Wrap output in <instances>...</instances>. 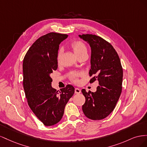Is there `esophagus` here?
Returning <instances> with one entry per match:
<instances>
[{"instance_id": "obj_1", "label": "esophagus", "mask_w": 147, "mask_h": 147, "mask_svg": "<svg viewBox=\"0 0 147 147\" xmlns=\"http://www.w3.org/2000/svg\"><path fill=\"white\" fill-rule=\"evenodd\" d=\"M81 92V90L80 88H75V94H80V93Z\"/></svg>"}]
</instances>
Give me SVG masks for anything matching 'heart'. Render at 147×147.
Instances as JSON below:
<instances>
[{"label": "heart", "mask_w": 147, "mask_h": 147, "mask_svg": "<svg viewBox=\"0 0 147 147\" xmlns=\"http://www.w3.org/2000/svg\"><path fill=\"white\" fill-rule=\"evenodd\" d=\"M71 47L72 48L75 54L77 56L81 55L84 53H86L88 51V49L86 46L85 45L83 42L82 41H75L71 44ZM62 55V49H59V51H57V60L59 61ZM82 74L80 72H72L70 75V78L74 82H78V77L81 76Z\"/></svg>", "instance_id": "obj_1"}]
</instances>
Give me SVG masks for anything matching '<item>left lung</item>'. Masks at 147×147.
<instances>
[{"mask_svg": "<svg viewBox=\"0 0 147 147\" xmlns=\"http://www.w3.org/2000/svg\"><path fill=\"white\" fill-rule=\"evenodd\" d=\"M90 44L91 49L90 82L96 80L99 86L96 92H82L85 97L82 106L85 116L92 120L102 119L113 112L122 91L123 68L116 50L110 43L92 34L79 35Z\"/></svg>", "mask_w": 147, "mask_h": 147, "instance_id": "obj_1", "label": "left lung"}]
</instances>
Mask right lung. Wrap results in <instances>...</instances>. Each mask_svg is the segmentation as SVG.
I'll use <instances>...</instances> for the list:
<instances>
[{"label": "right lung", "mask_w": 147, "mask_h": 147, "mask_svg": "<svg viewBox=\"0 0 147 147\" xmlns=\"http://www.w3.org/2000/svg\"><path fill=\"white\" fill-rule=\"evenodd\" d=\"M68 35L50 32L38 38L28 50L23 64V87L28 105L45 126L58 123L75 88L68 84L61 91L52 88L50 74L57 69L59 45Z\"/></svg>", "instance_id": "obj_1"}]
</instances>
